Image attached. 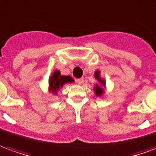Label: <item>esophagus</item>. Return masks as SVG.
Listing matches in <instances>:
<instances>
[{"label": "esophagus", "mask_w": 156, "mask_h": 156, "mask_svg": "<svg viewBox=\"0 0 156 156\" xmlns=\"http://www.w3.org/2000/svg\"><path fill=\"white\" fill-rule=\"evenodd\" d=\"M76 83L79 85L83 84V78H78V79H76Z\"/></svg>", "instance_id": "esophagus-1"}]
</instances>
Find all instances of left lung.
I'll list each match as a JSON object with an SVG mask.
<instances>
[{"label":"left lung","mask_w":156,"mask_h":156,"mask_svg":"<svg viewBox=\"0 0 156 156\" xmlns=\"http://www.w3.org/2000/svg\"><path fill=\"white\" fill-rule=\"evenodd\" d=\"M94 77L95 78L98 80L99 83H100V84L102 86H104L105 87V84H106V83H105V80L104 78H100V72L97 70V71H95L94 73ZM94 94H96V96H102L103 94H104V88H102L101 86H99V85H96L94 88Z\"/></svg>","instance_id":"obj_1"}]
</instances>
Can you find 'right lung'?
Instances as JSON below:
<instances>
[{"label": "right lung", "instance_id": "right-lung-1", "mask_svg": "<svg viewBox=\"0 0 156 156\" xmlns=\"http://www.w3.org/2000/svg\"><path fill=\"white\" fill-rule=\"evenodd\" d=\"M73 79L70 76L61 75V73L58 70H55L49 78L48 80V89L49 93L57 94L62 87H63L65 83H73Z\"/></svg>", "mask_w": 156, "mask_h": 156}]
</instances>
